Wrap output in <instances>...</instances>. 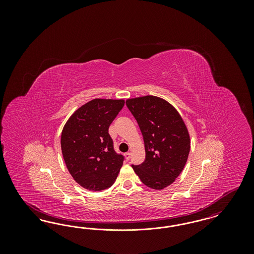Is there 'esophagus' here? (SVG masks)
Here are the masks:
<instances>
[{
    "label": "esophagus",
    "mask_w": 254,
    "mask_h": 254,
    "mask_svg": "<svg viewBox=\"0 0 254 254\" xmlns=\"http://www.w3.org/2000/svg\"><path fill=\"white\" fill-rule=\"evenodd\" d=\"M125 157H126V160H127V161H128V160H129V158H130V153H129V152L125 153Z\"/></svg>",
    "instance_id": "34e87169"
}]
</instances>
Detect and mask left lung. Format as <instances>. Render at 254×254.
I'll return each instance as SVG.
<instances>
[{
    "label": "left lung",
    "mask_w": 254,
    "mask_h": 254,
    "mask_svg": "<svg viewBox=\"0 0 254 254\" xmlns=\"http://www.w3.org/2000/svg\"><path fill=\"white\" fill-rule=\"evenodd\" d=\"M127 107L139 125L145 160L133 169L146 187L163 190L180 175L189 157L190 139L181 115L156 96L127 99Z\"/></svg>",
    "instance_id": "1"
}]
</instances>
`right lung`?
I'll return each instance as SVG.
<instances>
[{"instance_id":"right-lung-1","label":"right lung","mask_w":254,"mask_h":254,"mask_svg":"<svg viewBox=\"0 0 254 254\" xmlns=\"http://www.w3.org/2000/svg\"><path fill=\"white\" fill-rule=\"evenodd\" d=\"M124 105L122 99H93L77 109L63 128L64 163L73 179L86 190L109 189L119 174L124 156L115 152L109 127Z\"/></svg>"}]
</instances>
